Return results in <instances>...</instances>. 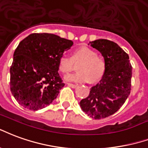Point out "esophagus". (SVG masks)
<instances>
[{
	"mask_svg": "<svg viewBox=\"0 0 148 148\" xmlns=\"http://www.w3.org/2000/svg\"><path fill=\"white\" fill-rule=\"evenodd\" d=\"M67 84H68V86H69V87H72V88H75V87H77V85L76 84H70V83H68Z\"/></svg>",
	"mask_w": 148,
	"mask_h": 148,
	"instance_id": "34e87169",
	"label": "esophagus"
}]
</instances>
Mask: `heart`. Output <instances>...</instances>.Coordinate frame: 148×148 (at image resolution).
<instances>
[{
    "instance_id": "b5f03b06",
    "label": "heart",
    "mask_w": 148,
    "mask_h": 148,
    "mask_svg": "<svg viewBox=\"0 0 148 148\" xmlns=\"http://www.w3.org/2000/svg\"><path fill=\"white\" fill-rule=\"evenodd\" d=\"M78 64L77 72L75 74L65 77L67 81L95 83L102 78L105 73V61L96 55L93 49L82 47L73 52L72 58L66 55L61 56L59 60V70L64 74L73 71L75 64Z\"/></svg>"
}]
</instances>
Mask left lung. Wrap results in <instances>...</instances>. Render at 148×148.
<instances>
[{
  "instance_id": "1",
  "label": "left lung",
  "mask_w": 148,
  "mask_h": 148,
  "mask_svg": "<svg viewBox=\"0 0 148 148\" xmlns=\"http://www.w3.org/2000/svg\"><path fill=\"white\" fill-rule=\"evenodd\" d=\"M89 44L104 58L105 73L79 106L90 117L102 119L116 113L130 95L132 68L129 55L117 43L98 39Z\"/></svg>"
}]
</instances>
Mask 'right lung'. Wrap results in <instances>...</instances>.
<instances>
[{"mask_svg":"<svg viewBox=\"0 0 148 148\" xmlns=\"http://www.w3.org/2000/svg\"><path fill=\"white\" fill-rule=\"evenodd\" d=\"M73 41L49 33H34L17 46L10 68V89L19 104L30 110L49 106L64 86L59 60Z\"/></svg>","mask_w":148,"mask_h":148,"instance_id":"1","label":"right lung"}]
</instances>
